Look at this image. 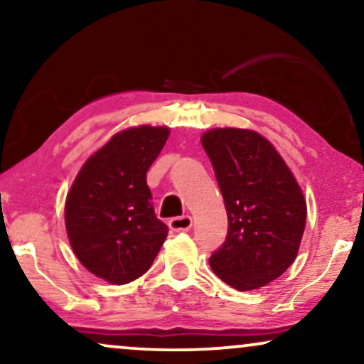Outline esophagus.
Here are the masks:
<instances>
[{
    "instance_id": "1",
    "label": "esophagus",
    "mask_w": 364,
    "mask_h": 364,
    "mask_svg": "<svg viewBox=\"0 0 364 364\" xmlns=\"http://www.w3.org/2000/svg\"><path fill=\"white\" fill-rule=\"evenodd\" d=\"M168 227L173 232H187L191 230L192 227V218L188 215H182V217H173L168 220Z\"/></svg>"
}]
</instances>
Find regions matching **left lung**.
Masks as SVG:
<instances>
[{
    "mask_svg": "<svg viewBox=\"0 0 364 364\" xmlns=\"http://www.w3.org/2000/svg\"><path fill=\"white\" fill-rule=\"evenodd\" d=\"M225 202L228 232L212 253L215 275L240 291L265 287L295 262L306 202L275 147L248 129H212L202 136Z\"/></svg>",
    "mask_w": 364,
    "mask_h": 364,
    "instance_id": "1",
    "label": "left lung"
}]
</instances>
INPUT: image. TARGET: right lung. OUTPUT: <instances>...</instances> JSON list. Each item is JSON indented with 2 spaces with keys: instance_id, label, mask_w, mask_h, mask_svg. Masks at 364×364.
<instances>
[{
  "instance_id": "right-lung-1",
  "label": "right lung",
  "mask_w": 364,
  "mask_h": 364,
  "mask_svg": "<svg viewBox=\"0 0 364 364\" xmlns=\"http://www.w3.org/2000/svg\"><path fill=\"white\" fill-rule=\"evenodd\" d=\"M167 137V127L151 126L116 134L87 159L68 193L64 217L77 260L114 285L144 275L168 233L146 181Z\"/></svg>"
}]
</instances>
